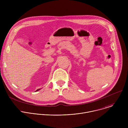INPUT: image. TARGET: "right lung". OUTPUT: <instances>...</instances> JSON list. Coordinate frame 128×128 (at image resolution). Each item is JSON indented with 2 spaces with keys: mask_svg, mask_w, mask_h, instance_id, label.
I'll return each instance as SVG.
<instances>
[{
  "mask_svg": "<svg viewBox=\"0 0 128 128\" xmlns=\"http://www.w3.org/2000/svg\"><path fill=\"white\" fill-rule=\"evenodd\" d=\"M40 89H41V88H39V89H38V90H37V91H38V90H40Z\"/></svg>",
  "mask_w": 128,
  "mask_h": 128,
  "instance_id": "1",
  "label": "right lung"
}]
</instances>
